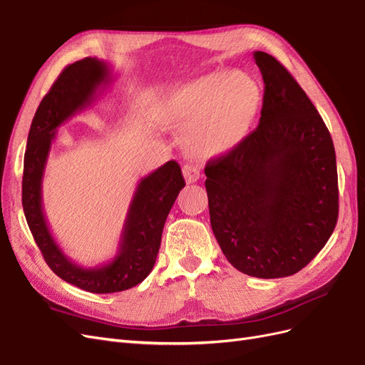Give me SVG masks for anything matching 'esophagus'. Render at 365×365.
Masks as SVG:
<instances>
[{
	"mask_svg": "<svg viewBox=\"0 0 365 365\" xmlns=\"http://www.w3.org/2000/svg\"><path fill=\"white\" fill-rule=\"evenodd\" d=\"M182 175H184V178H185V182H187V184H193V182H196L197 180H200L201 170L197 169L196 165H193V164H185L184 168H182Z\"/></svg>",
	"mask_w": 365,
	"mask_h": 365,
	"instance_id": "obj_1",
	"label": "esophagus"
}]
</instances>
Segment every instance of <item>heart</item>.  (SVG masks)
I'll list each match as a JSON object with an SVG mask.
<instances>
[{
  "instance_id": "1",
  "label": "heart",
  "mask_w": 365,
  "mask_h": 365,
  "mask_svg": "<svg viewBox=\"0 0 365 365\" xmlns=\"http://www.w3.org/2000/svg\"><path fill=\"white\" fill-rule=\"evenodd\" d=\"M259 105L260 90L251 76L217 71L175 93L163 109V121L184 137L195 157L212 158L245 138Z\"/></svg>"
}]
</instances>
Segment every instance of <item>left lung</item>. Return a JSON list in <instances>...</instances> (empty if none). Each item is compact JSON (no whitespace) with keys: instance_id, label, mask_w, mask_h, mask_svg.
I'll use <instances>...</instances> for the list:
<instances>
[{"instance_id":"left-lung-1","label":"left lung","mask_w":365,"mask_h":365,"mask_svg":"<svg viewBox=\"0 0 365 365\" xmlns=\"http://www.w3.org/2000/svg\"><path fill=\"white\" fill-rule=\"evenodd\" d=\"M259 126L205 165L210 222L236 269L279 279L303 269L332 236L338 173L332 137L302 86L263 51Z\"/></svg>"}]
</instances>
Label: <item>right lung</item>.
Returning a JSON list of instances; mask_svg holds the SVG:
<instances>
[{"mask_svg":"<svg viewBox=\"0 0 365 365\" xmlns=\"http://www.w3.org/2000/svg\"><path fill=\"white\" fill-rule=\"evenodd\" d=\"M113 77L109 63L97 58L68 65L36 109L24 155L23 208L33 239L58 277L94 294L126 291L148 277L158 256L165 219L185 185L180 164L173 160L141 178L128 208L118 251L113 260L98 267L88 268L71 260L53 237L42 205V180L51 143L65 121L91 106Z\"/></svg>","mask_w":365,"mask_h":365,"instance_id":"1","label":"right lung"}]
</instances>
